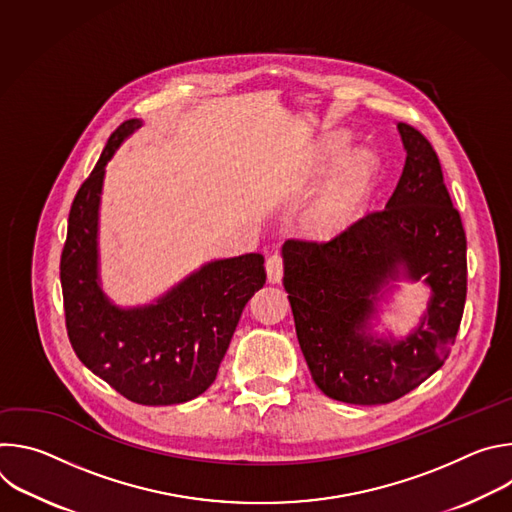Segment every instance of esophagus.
Here are the masks:
<instances>
[{"label":"esophagus","mask_w":512,"mask_h":512,"mask_svg":"<svg viewBox=\"0 0 512 512\" xmlns=\"http://www.w3.org/2000/svg\"><path fill=\"white\" fill-rule=\"evenodd\" d=\"M265 269H267V279L269 283H279L281 281V275H283V257L281 255H271L265 263Z\"/></svg>","instance_id":"34e87169"}]
</instances>
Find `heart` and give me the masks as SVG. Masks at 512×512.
<instances>
[{
  "mask_svg": "<svg viewBox=\"0 0 512 512\" xmlns=\"http://www.w3.org/2000/svg\"><path fill=\"white\" fill-rule=\"evenodd\" d=\"M348 150L346 135L328 137L316 154L314 172L322 174L332 162L342 158ZM379 172V162L373 152L356 150L352 152L336 170L332 180L324 186L318 198L312 202L306 223L312 231L320 235H332L352 223L356 214L367 202L375 178Z\"/></svg>",
  "mask_w": 512,
  "mask_h": 512,
  "instance_id": "obj_1",
  "label": "heart"
}]
</instances>
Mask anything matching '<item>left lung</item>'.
<instances>
[{
  "label": "left lung",
  "mask_w": 512,
  "mask_h": 512,
  "mask_svg": "<svg viewBox=\"0 0 512 512\" xmlns=\"http://www.w3.org/2000/svg\"><path fill=\"white\" fill-rule=\"evenodd\" d=\"M405 166L383 210L328 243L285 241L283 287L314 383L352 405L391 403L442 367L466 304V233L431 143L397 123ZM423 278L432 296L405 339L370 334L393 280Z\"/></svg>",
  "instance_id": "8db88e82"
}]
</instances>
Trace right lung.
Wrapping results in <instances>:
<instances>
[{
    "label": "right lung",
    "instance_id": "right-lung-1",
    "mask_svg": "<svg viewBox=\"0 0 512 512\" xmlns=\"http://www.w3.org/2000/svg\"><path fill=\"white\" fill-rule=\"evenodd\" d=\"M141 127L121 123L72 200L60 257L66 330L85 367L139 405H176L216 379L247 302L265 283L263 255L216 259L154 304L115 306L99 283V204L105 166Z\"/></svg>",
    "mask_w": 512,
    "mask_h": 512
}]
</instances>
